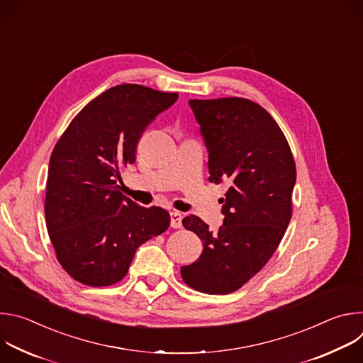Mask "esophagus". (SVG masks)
I'll use <instances>...</instances> for the list:
<instances>
[{
	"mask_svg": "<svg viewBox=\"0 0 363 363\" xmlns=\"http://www.w3.org/2000/svg\"><path fill=\"white\" fill-rule=\"evenodd\" d=\"M171 227L172 228H181L182 227V216L178 211L171 213Z\"/></svg>",
	"mask_w": 363,
	"mask_h": 363,
	"instance_id": "34e87169",
	"label": "esophagus"
}]
</instances>
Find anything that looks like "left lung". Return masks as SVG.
Here are the masks:
<instances>
[{"mask_svg":"<svg viewBox=\"0 0 363 363\" xmlns=\"http://www.w3.org/2000/svg\"><path fill=\"white\" fill-rule=\"evenodd\" d=\"M210 152V182L231 184L224 223L211 231L196 216L182 225L202 241L198 260L181 267L191 289L228 294L260 272L277 250L293 213L296 162L272 115L244 97L191 99Z\"/></svg>","mask_w":363,"mask_h":363,"instance_id":"left-lung-1","label":"left lung"}]
</instances>
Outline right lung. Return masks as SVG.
Instances as JSON below:
<instances>
[{"label": "right lung", "mask_w": 363, "mask_h": 363, "mask_svg": "<svg viewBox=\"0 0 363 363\" xmlns=\"http://www.w3.org/2000/svg\"><path fill=\"white\" fill-rule=\"evenodd\" d=\"M177 99L142 84L111 87L74 116L51 152L45 225L57 262L76 281L116 284L138 247L169 227L168 211L138 205L116 179L135 162L147 125Z\"/></svg>", "instance_id": "obj_1"}]
</instances>
